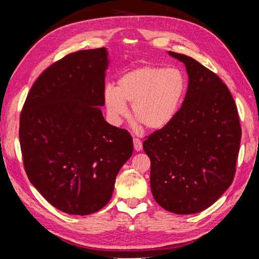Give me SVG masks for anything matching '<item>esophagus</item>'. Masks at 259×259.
Masks as SVG:
<instances>
[{
	"label": "esophagus",
	"instance_id": "esophagus-1",
	"mask_svg": "<svg viewBox=\"0 0 259 259\" xmlns=\"http://www.w3.org/2000/svg\"><path fill=\"white\" fill-rule=\"evenodd\" d=\"M134 148L136 151H140L142 149V142L138 138H134Z\"/></svg>",
	"mask_w": 259,
	"mask_h": 259
}]
</instances>
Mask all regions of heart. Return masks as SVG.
I'll list each match as a JSON object with an SVG mask.
<instances>
[{
	"label": "heart",
	"mask_w": 259,
	"mask_h": 259,
	"mask_svg": "<svg viewBox=\"0 0 259 259\" xmlns=\"http://www.w3.org/2000/svg\"><path fill=\"white\" fill-rule=\"evenodd\" d=\"M186 92V80L178 69L142 65L120 76L115 89L108 85L104 107L114 123L128 112L131 103L134 119L145 129L166 128L178 113Z\"/></svg>",
	"instance_id": "obj_1"
}]
</instances>
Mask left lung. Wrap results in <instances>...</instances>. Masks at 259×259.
Instances as JSON below:
<instances>
[{
	"label": "left lung",
	"instance_id": "left-lung-1",
	"mask_svg": "<svg viewBox=\"0 0 259 259\" xmlns=\"http://www.w3.org/2000/svg\"><path fill=\"white\" fill-rule=\"evenodd\" d=\"M186 65L188 90L166 128L144 141L150 158V187L166 210L189 214L205 210L232 185L241 128L227 85L195 59L169 51Z\"/></svg>",
	"mask_w": 259,
	"mask_h": 259
}]
</instances>
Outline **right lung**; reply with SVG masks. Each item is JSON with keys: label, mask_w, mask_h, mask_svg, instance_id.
<instances>
[{"label": "right lung", "mask_w": 259, "mask_h": 259, "mask_svg": "<svg viewBox=\"0 0 259 259\" xmlns=\"http://www.w3.org/2000/svg\"><path fill=\"white\" fill-rule=\"evenodd\" d=\"M104 48L70 53L47 68L20 115L27 178L59 210L85 216L111 199L115 177L133 155V137L109 124L104 106Z\"/></svg>", "instance_id": "obj_1"}]
</instances>
